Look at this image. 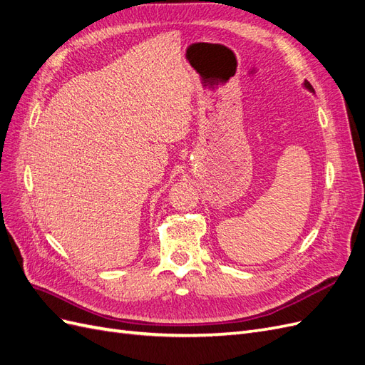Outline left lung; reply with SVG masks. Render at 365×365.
<instances>
[{"mask_svg": "<svg viewBox=\"0 0 365 365\" xmlns=\"http://www.w3.org/2000/svg\"><path fill=\"white\" fill-rule=\"evenodd\" d=\"M303 88H306V90H307V91H311V93H315V91H314V88H312V85H311V83H309L307 81H304V82H303Z\"/></svg>", "mask_w": 365, "mask_h": 365, "instance_id": "1", "label": "left lung"}]
</instances>
